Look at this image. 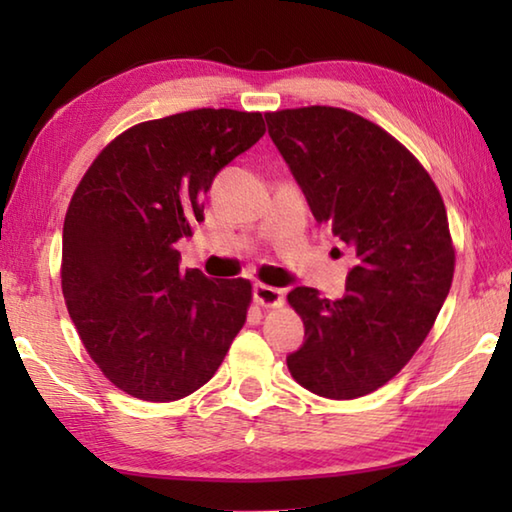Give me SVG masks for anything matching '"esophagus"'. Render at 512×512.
Instances as JSON below:
<instances>
[{
	"label": "esophagus",
	"mask_w": 512,
	"mask_h": 512,
	"mask_svg": "<svg viewBox=\"0 0 512 512\" xmlns=\"http://www.w3.org/2000/svg\"><path fill=\"white\" fill-rule=\"evenodd\" d=\"M253 296L255 302L262 307H282L284 305V291L282 289H275V287H268V284H255L253 287Z\"/></svg>",
	"instance_id": "1"
}]
</instances>
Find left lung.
<instances>
[{"label": "left lung", "instance_id": "obj_1", "mask_svg": "<svg viewBox=\"0 0 512 512\" xmlns=\"http://www.w3.org/2000/svg\"><path fill=\"white\" fill-rule=\"evenodd\" d=\"M264 117L316 221L357 257L341 300L309 287L287 296L307 336L289 372L327 400L363 397L411 361L452 287L443 196L404 144L357 112L307 106Z\"/></svg>", "mask_w": 512, "mask_h": 512}]
</instances>
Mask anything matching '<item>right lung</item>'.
Segmentation results:
<instances>
[{
    "instance_id": "right-lung-1",
    "label": "right lung",
    "mask_w": 512,
    "mask_h": 512,
    "mask_svg": "<svg viewBox=\"0 0 512 512\" xmlns=\"http://www.w3.org/2000/svg\"><path fill=\"white\" fill-rule=\"evenodd\" d=\"M266 133L262 112L198 108L135 124L69 201L60 284L85 350L119 391L176 402L207 384L246 323L253 284L180 271L225 164Z\"/></svg>"
}]
</instances>
